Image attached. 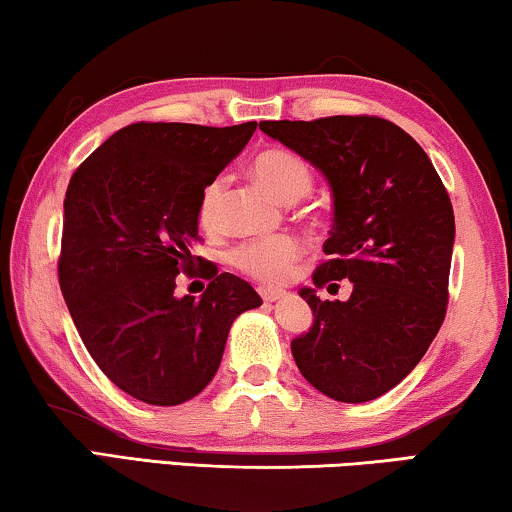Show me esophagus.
<instances>
[{
  "mask_svg": "<svg viewBox=\"0 0 512 512\" xmlns=\"http://www.w3.org/2000/svg\"><path fill=\"white\" fill-rule=\"evenodd\" d=\"M259 294H262V301L264 303H276L280 299H285V294H282V292H271V289H259Z\"/></svg>",
  "mask_w": 512,
  "mask_h": 512,
  "instance_id": "34e87169",
  "label": "esophagus"
}]
</instances>
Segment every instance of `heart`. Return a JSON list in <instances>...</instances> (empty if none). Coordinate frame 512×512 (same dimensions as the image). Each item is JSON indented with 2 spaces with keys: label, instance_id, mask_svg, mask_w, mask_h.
Returning a JSON list of instances; mask_svg holds the SVG:
<instances>
[{
  "label": "heart",
  "instance_id": "b5f03b06",
  "mask_svg": "<svg viewBox=\"0 0 512 512\" xmlns=\"http://www.w3.org/2000/svg\"><path fill=\"white\" fill-rule=\"evenodd\" d=\"M253 177L282 202H296L312 190V170L305 158L289 149H266L253 158ZM227 193V177L218 174L202 190L200 220L204 227H218L223 218ZM303 255V246L294 236H271V239L250 241L232 255V262L241 273L262 285L278 287L294 276L296 264Z\"/></svg>",
  "mask_w": 512,
  "mask_h": 512
}]
</instances>
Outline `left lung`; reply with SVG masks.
<instances>
[{
    "mask_svg": "<svg viewBox=\"0 0 512 512\" xmlns=\"http://www.w3.org/2000/svg\"><path fill=\"white\" fill-rule=\"evenodd\" d=\"M262 131L324 172L335 218L317 289L349 280L347 301L301 296L312 329L292 340L301 375L338 402H368L416 368L448 305L455 216L448 190L414 137L370 114L262 121Z\"/></svg>",
    "mask_w": 512,
    "mask_h": 512,
    "instance_id": "obj_1",
    "label": "left lung"
}]
</instances>
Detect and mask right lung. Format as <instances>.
I'll use <instances>...</instances> for the list:
<instances>
[{"mask_svg": "<svg viewBox=\"0 0 512 512\" xmlns=\"http://www.w3.org/2000/svg\"><path fill=\"white\" fill-rule=\"evenodd\" d=\"M239 126L137 121L73 172L64 200L59 287L87 352L114 386L156 407L195 398L216 375L230 326L262 305L246 280L218 273L202 299H177L207 183L246 147Z\"/></svg>", "mask_w": 512, "mask_h": 512, "instance_id": "1", "label": "right lung"}]
</instances>
